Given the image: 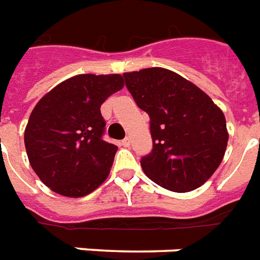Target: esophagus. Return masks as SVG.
<instances>
[{"label":"esophagus","instance_id":"34e87169","mask_svg":"<svg viewBox=\"0 0 260 260\" xmlns=\"http://www.w3.org/2000/svg\"><path fill=\"white\" fill-rule=\"evenodd\" d=\"M120 144H121L122 147H129V146H131V139L129 138L122 139L121 142H120Z\"/></svg>","mask_w":260,"mask_h":260}]
</instances>
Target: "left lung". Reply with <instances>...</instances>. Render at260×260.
<instances>
[{
  "label": "left lung",
  "instance_id": "8db88e82",
  "mask_svg": "<svg viewBox=\"0 0 260 260\" xmlns=\"http://www.w3.org/2000/svg\"><path fill=\"white\" fill-rule=\"evenodd\" d=\"M125 86L150 117L152 150L140 165L150 180L189 192L217 170L228 144L225 116L209 95L177 73L147 68L124 73Z\"/></svg>",
  "mask_w": 260,
  "mask_h": 260
}]
</instances>
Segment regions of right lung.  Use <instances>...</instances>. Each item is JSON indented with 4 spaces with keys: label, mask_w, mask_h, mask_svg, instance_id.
I'll return each instance as SVG.
<instances>
[{
    "label": "right lung",
    "mask_w": 260,
    "mask_h": 260,
    "mask_svg": "<svg viewBox=\"0 0 260 260\" xmlns=\"http://www.w3.org/2000/svg\"><path fill=\"white\" fill-rule=\"evenodd\" d=\"M122 86L120 75H77L34 108L24 132L25 150L34 172L51 191L80 198L106 180L117 146L104 140L101 105Z\"/></svg>",
    "instance_id": "1"
}]
</instances>
